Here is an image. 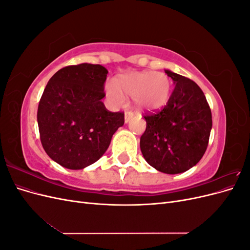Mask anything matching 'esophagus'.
<instances>
[{"instance_id": "34e87169", "label": "esophagus", "mask_w": 250, "mask_h": 250, "mask_svg": "<svg viewBox=\"0 0 250 250\" xmlns=\"http://www.w3.org/2000/svg\"><path fill=\"white\" fill-rule=\"evenodd\" d=\"M133 112L132 111H126L125 112V122L126 123H128V122H129V121L133 118Z\"/></svg>"}]
</instances>
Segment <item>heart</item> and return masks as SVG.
Instances as JSON below:
<instances>
[{
  "label": "heart",
  "instance_id": "heart-1",
  "mask_svg": "<svg viewBox=\"0 0 250 250\" xmlns=\"http://www.w3.org/2000/svg\"><path fill=\"white\" fill-rule=\"evenodd\" d=\"M105 90L116 104L123 102V95L133 98L140 107L156 110L164 107L171 94V79L161 72H133L122 75L115 84L107 83Z\"/></svg>",
  "mask_w": 250,
  "mask_h": 250
}]
</instances>
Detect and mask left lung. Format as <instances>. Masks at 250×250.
I'll use <instances>...</instances> for the list:
<instances>
[{
  "instance_id": "obj_1",
  "label": "left lung",
  "mask_w": 250,
  "mask_h": 250,
  "mask_svg": "<svg viewBox=\"0 0 250 250\" xmlns=\"http://www.w3.org/2000/svg\"><path fill=\"white\" fill-rule=\"evenodd\" d=\"M175 83L167 104L146 113V130L140 147L144 158L156 170L183 173L197 164L208 148L211 111L201 88L179 74L166 70Z\"/></svg>"
}]
</instances>
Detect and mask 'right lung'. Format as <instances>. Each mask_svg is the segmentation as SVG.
Instances as JSON below:
<instances>
[{
	"label": "right lung",
	"instance_id": "obj_1",
	"mask_svg": "<svg viewBox=\"0 0 250 250\" xmlns=\"http://www.w3.org/2000/svg\"><path fill=\"white\" fill-rule=\"evenodd\" d=\"M107 73L100 64L67 65L43 90L37 109L41 142L64 168L80 170L97 162L124 124V112H111L101 101Z\"/></svg>",
	"mask_w": 250,
	"mask_h": 250
}]
</instances>
